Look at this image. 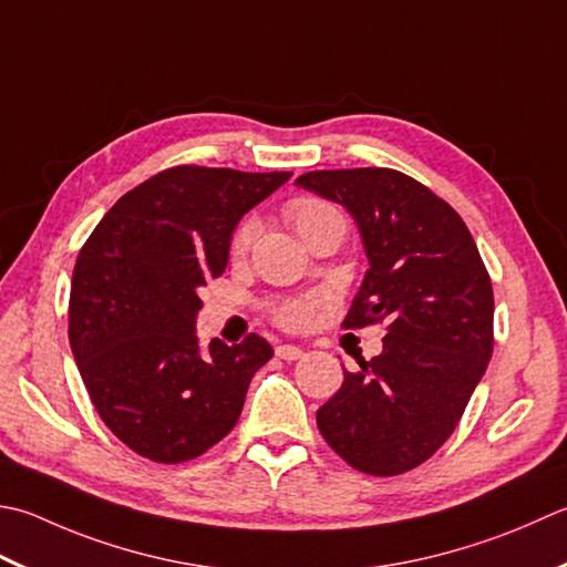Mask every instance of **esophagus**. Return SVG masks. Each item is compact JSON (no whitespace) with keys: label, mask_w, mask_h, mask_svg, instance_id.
I'll return each instance as SVG.
<instances>
[{"label":"esophagus","mask_w":567,"mask_h":567,"mask_svg":"<svg viewBox=\"0 0 567 567\" xmlns=\"http://www.w3.org/2000/svg\"><path fill=\"white\" fill-rule=\"evenodd\" d=\"M275 353H277V359H282V361H299L305 357L302 349L290 347V343H282V347H277Z\"/></svg>","instance_id":"esophagus-1"}]
</instances>
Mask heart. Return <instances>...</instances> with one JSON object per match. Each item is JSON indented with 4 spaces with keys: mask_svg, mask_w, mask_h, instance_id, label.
I'll list each match as a JSON object with an SVG mask.
<instances>
[{
    "mask_svg": "<svg viewBox=\"0 0 567 567\" xmlns=\"http://www.w3.org/2000/svg\"><path fill=\"white\" fill-rule=\"evenodd\" d=\"M287 218H290V224L295 226V230L305 240L312 236L315 230H319L321 226L341 220L339 210L334 206L319 202V198H309V196L295 198V202L287 206ZM255 230H258L255 218L243 220V224L236 228V233H233V240H230L233 255H243L250 248V243L255 238ZM317 305H319L317 297L285 299V302L272 307V319H275V324L282 327V329H290V331L302 329L307 321L312 319Z\"/></svg>",
    "mask_w": 567,
    "mask_h": 567,
    "instance_id": "heart-1",
    "label": "heart"
}]
</instances>
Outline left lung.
<instances>
[{"label": "left lung", "mask_w": 567, "mask_h": 567, "mask_svg": "<svg viewBox=\"0 0 567 567\" xmlns=\"http://www.w3.org/2000/svg\"><path fill=\"white\" fill-rule=\"evenodd\" d=\"M297 186L341 204L365 258L343 329L385 324L383 351L343 371L317 410L327 445L353 470L393 476L430 460L457 427L494 349V292L457 210L381 166L307 172Z\"/></svg>", "instance_id": "obj_1"}]
</instances>
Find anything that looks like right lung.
<instances>
[{"mask_svg":"<svg viewBox=\"0 0 567 567\" xmlns=\"http://www.w3.org/2000/svg\"><path fill=\"white\" fill-rule=\"evenodd\" d=\"M292 172L172 166L107 210L78 252L69 339L110 432L162 464L188 462L236 427L272 359L258 334L202 351L198 287L224 275L238 220Z\"/></svg>","mask_w":567,"mask_h":567,"instance_id":"add662e5","label":"right lung"}]
</instances>
